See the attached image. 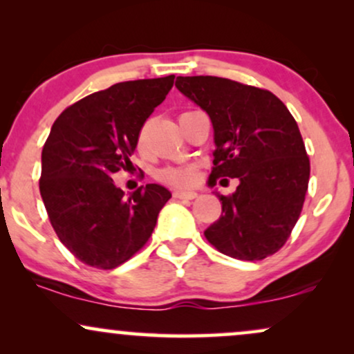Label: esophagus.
<instances>
[{
    "mask_svg": "<svg viewBox=\"0 0 354 354\" xmlns=\"http://www.w3.org/2000/svg\"><path fill=\"white\" fill-rule=\"evenodd\" d=\"M173 196L178 198V200H194L198 196L194 191H183V189H174Z\"/></svg>",
    "mask_w": 354,
    "mask_h": 354,
    "instance_id": "obj_1",
    "label": "esophagus"
}]
</instances>
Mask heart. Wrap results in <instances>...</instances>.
<instances>
[{"instance_id":"b5f03b06","label":"heart","mask_w":354,"mask_h":354,"mask_svg":"<svg viewBox=\"0 0 354 354\" xmlns=\"http://www.w3.org/2000/svg\"><path fill=\"white\" fill-rule=\"evenodd\" d=\"M156 178L165 185L185 188V186L193 185L194 168H191V166H168V168L160 169L156 173Z\"/></svg>"}]
</instances>
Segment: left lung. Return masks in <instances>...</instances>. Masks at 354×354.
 I'll return each mask as SVG.
<instances>
[{"mask_svg":"<svg viewBox=\"0 0 354 354\" xmlns=\"http://www.w3.org/2000/svg\"><path fill=\"white\" fill-rule=\"evenodd\" d=\"M176 88L213 123L209 185L239 180L233 194H218L223 213L205 231L206 239L243 261L274 254L301 214L310 181V158L293 115L268 89L228 78L178 76Z\"/></svg>","mask_w":354,"mask_h":354,"instance_id":"obj_1","label":"left lung"}]
</instances>
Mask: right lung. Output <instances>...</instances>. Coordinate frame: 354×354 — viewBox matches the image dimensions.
I'll return each instance as SVG.
<instances>
[{
  "label": "right lung",
  "mask_w": 354,
  "mask_h": 354,
  "mask_svg": "<svg viewBox=\"0 0 354 354\" xmlns=\"http://www.w3.org/2000/svg\"><path fill=\"white\" fill-rule=\"evenodd\" d=\"M174 75L116 83L58 116L41 153V193L59 241L84 265L113 270L146 245L171 198L160 185L123 198L113 174L131 166L145 121L173 88Z\"/></svg>",
  "instance_id": "right-lung-1"
}]
</instances>
